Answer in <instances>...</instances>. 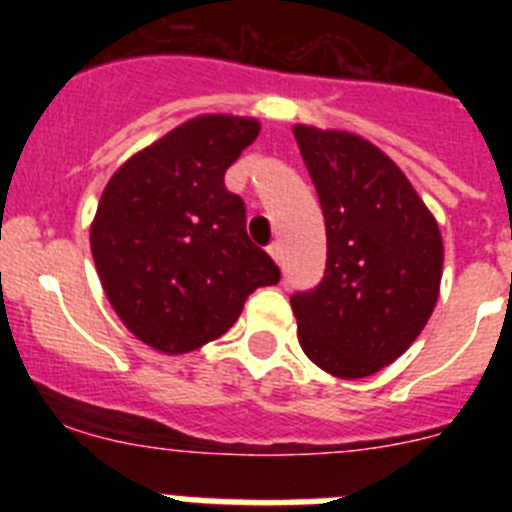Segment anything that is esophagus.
I'll return each mask as SVG.
<instances>
[{"label":"esophagus","instance_id":"obj_1","mask_svg":"<svg viewBox=\"0 0 512 512\" xmlns=\"http://www.w3.org/2000/svg\"><path fill=\"white\" fill-rule=\"evenodd\" d=\"M269 256L274 261H277L279 266H282L284 264V248H282V243H279V241L271 243V246H269Z\"/></svg>","mask_w":512,"mask_h":512}]
</instances>
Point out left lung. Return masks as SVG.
Returning <instances> with one entry per match:
<instances>
[{
  "label": "left lung",
  "mask_w": 512,
  "mask_h": 512,
  "mask_svg": "<svg viewBox=\"0 0 512 512\" xmlns=\"http://www.w3.org/2000/svg\"><path fill=\"white\" fill-rule=\"evenodd\" d=\"M328 235L325 277L292 295L302 351L341 379L377 374L420 336L438 300L443 241L408 176L369 140L295 125Z\"/></svg>",
  "instance_id": "obj_1"
}]
</instances>
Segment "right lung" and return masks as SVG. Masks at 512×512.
I'll use <instances>...</instances> for the list:
<instances>
[{"instance_id": "obj_1", "label": "right lung", "mask_w": 512, "mask_h": 512, "mask_svg": "<svg viewBox=\"0 0 512 512\" xmlns=\"http://www.w3.org/2000/svg\"><path fill=\"white\" fill-rule=\"evenodd\" d=\"M253 117L200 115L112 174L92 223L104 295L135 338L187 354L238 320L279 266L253 246L225 171L259 135Z\"/></svg>"}]
</instances>
